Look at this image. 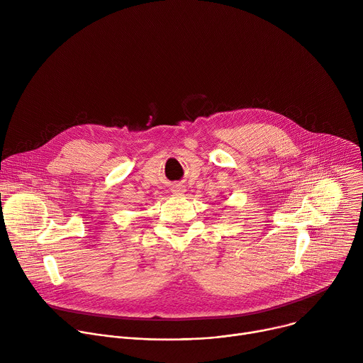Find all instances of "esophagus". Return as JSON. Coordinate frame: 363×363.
Listing matches in <instances>:
<instances>
[{
  "instance_id": "1",
  "label": "esophagus",
  "mask_w": 363,
  "mask_h": 363,
  "mask_svg": "<svg viewBox=\"0 0 363 363\" xmlns=\"http://www.w3.org/2000/svg\"><path fill=\"white\" fill-rule=\"evenodd\" d=\"M175 194H184L185 192V188L182 186V185H179V184H177V185H174V189H172Z\"/></svg>"
}]
</instances>
